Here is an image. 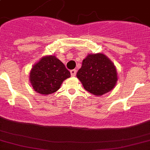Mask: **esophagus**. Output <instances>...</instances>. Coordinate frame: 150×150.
Here are the masks:
<instances>
[{
    "label": "esophagus",
    "mask_w": 150,
    "mask_h": 150,
    "mask_svg": "<svg viewBox=\"0 0 150 150\" xmlns=\"http://www.w3.org/2000/svg\"><path fill=\"white\" fill-rule=\"evenodd\" d=\"M76 72H77V70H70V74H71L72 76H75V75H76Z\"/></svg>",
    "instance_id": "1"
}]
</instances>
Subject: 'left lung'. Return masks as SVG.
I'll return each mask as SVG.
<instances>
[{
  "label": "left lung",
  "mask_w": 150,
  "mask_h": 150,
  "mask_svg": "<svg viewBox=\"0 0 150 150\" xmlns=\"http://www.w3.org/2000/svg\"><path fill=\"white\" fill-rule=\"evenodd\" d=\"M77 78L87 91L100 96L115 88L117 74L114 64L104 54H89L83 60Z\"/></svg>",
  "instance_id": "left-lung-1"
}]
</instances>
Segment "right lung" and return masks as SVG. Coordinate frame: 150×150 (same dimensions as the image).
I'll return each mask as SVG.
<instances>
[{
	"instance_id": "1",
	"label": "right lung",
	"mask_w": 150,
	"mask_h": 150,
	"mask_svg": "<svg viewBox=\"0 0 150 150\" xmlns=\"http://www.w3.org/2000/svg\"><path fill=\"white\" fill-rule=\"evenodd\" d=\"M70 77V71L55 55L42 57L30 72L33 88L37 93L45 95L56 92L62 82Z\"/></svg>"
}]
</instances>
